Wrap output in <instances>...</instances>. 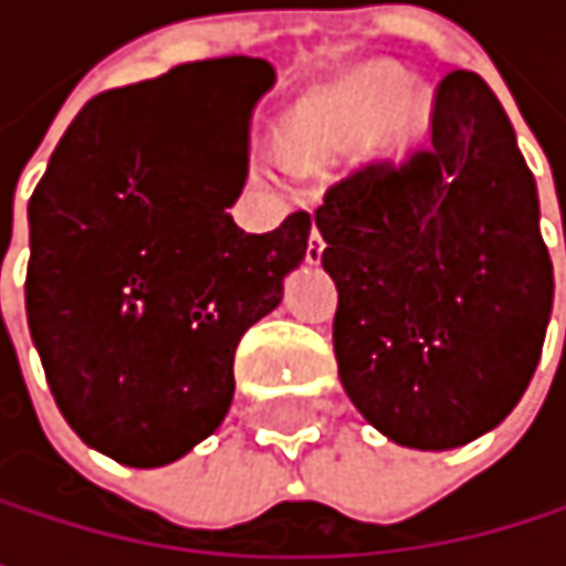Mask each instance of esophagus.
Segmentation results:
<instances>
[{"instance_id":"1","label":"esophagus","mask_w":566,"mask_h":566,"mask_svg":"<svg viewBox=\"0 0 566 566\" xmlns=\"http://www.w3.org/2000/svg\"><path fill=\"white\" fill-rule=\"evenodd\" d=\"M321 255H324V239H321V232H317V229H311V235H307V249H304V259H307L311 265H317V262H321Z\"/></svg>"}]
</instances>
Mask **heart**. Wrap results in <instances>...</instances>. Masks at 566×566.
Returning <instances> with one entry per match:
<instances>
[{
    "mask_svg": "<svg viewBox=\"0 0 566 566\" xmlns=\"http://www.w3.org/2000/svg\"><path fill=\"white\" fill-rule=\"evenodd\" d=\"M399 84H402L399 74L390 71V67L364 71L331 104H324L321 111H311L307 117H301L297 127H294V154H297V160H317L334 147L364 140L380 124L386 107L394 103ZM419 124H422L419 101L416 97H399L391 114L384 118V140L387 144H402L406 137H412L419 130Z\"/></svg>",
    "mask_w": 566,
    "mask_h": 566,
    "instance_id": "obj_1",
    "label": "heart"
}]
</instances>
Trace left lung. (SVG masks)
I'll use <instances>...</instances> for the list:
<instances>
[{
	"label": "left lung",
	"instance_id": "8db88e82",
	"mask_svg": "<svg viewBox=\"0 0 566 566\" xmlns=\"http://www.w3.org/2000/svg\"><path fill=\"white\" fill-rule=\"evenodd\" d=\"M537 212L509 114L462 67L436 87L426 147L324 192L337 374L394 442L465 446L524 396L554 304Z\"/></svg>",
	"mask_w": 566,
	"mask_h": 566
}]
</instances>
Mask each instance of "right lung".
Returning a JSON list of instances; mask_svg holds the SVG:
<instances>
[{"label":"right lung","instance_id":"obj_1","mask_svg":"<svg viewBox=\"0 0 566 566\" xmlns=\"http://www.w3.org/2000/svg\"><path fill=\"white\" fill-rule=\"evenodd\" d=\"M262 57H216L91 97L29 199L25 311L67 426L157 469L212 436L242 334L282 301L311 216L252 235L226 212L249 176Z\"/></svg>","mask_w":566,"mask_h":566}]
</instances>
